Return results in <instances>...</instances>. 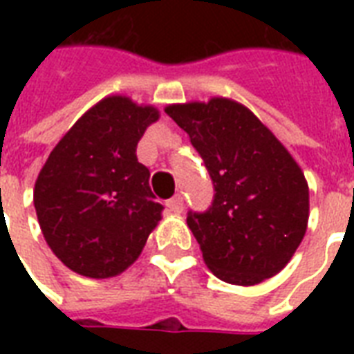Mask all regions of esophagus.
<instances>
[{"instance_id":"esophagus-1","label":"esophagus","mask_w":354,"mask_h":354,"mask_svg":"<svg viewBox=\"0 0 354 354\" xmlns=\"http://www.w3.org/2000/svg\"><path fill=\"white\" fill-rule=\"evenodd\" d=\"M165 205L167 209H169V213H172V215H180L183 211V198L180 194H176V196H172L171 200H167Z\"/></svg>"}]
</instances>
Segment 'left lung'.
Returning <instances> with one entry per match:
<instances>
[{"mask_svg":"<svg viewBox=\"0 0 354 354\" xmlns=\"http://www.w3.org/2000/svg\"><path fill=\"white\" fill-rule=\"evenodd\" d=\"M215 185L205 213H189L207 268L230 285L252 286L285 268L308 224V183L285 145L244 104L211 97L169 104Z\"/></svg>","mask_w":354,"mask_h":354,"instance_id":"obj_1","label":"left lung"}]
</instances>
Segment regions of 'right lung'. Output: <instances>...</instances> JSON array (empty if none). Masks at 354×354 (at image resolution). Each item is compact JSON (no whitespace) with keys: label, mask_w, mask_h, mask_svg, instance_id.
Returning <instances> with one entry per match:
<instances>
[{"label":"right lung","mask_w":354,"mask_h":354,"mask_svg":"<svg viewBox=\"0 0 354 354\" xmlns=\"http://www.w3.org/2000/svg\"><path fill=\"white\" fill-rule=\"evenodd\" d=\"M158 108L108 95L64 133L35 183L47 246L75 274L106 279L141 255L161 221L149 169L136 149Z\"/></svg>","instance_id":"right-lung-1"}]
</instances>
